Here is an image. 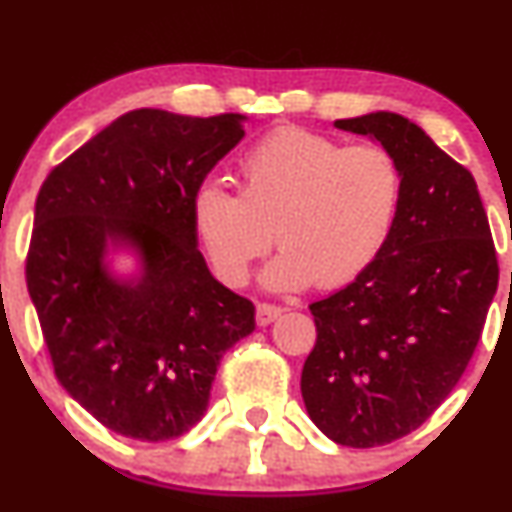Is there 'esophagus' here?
I'll use <instances>...</instances> for the list:
<instances>
[{
	"instance_id": "esophagus-1",
	"label": "esophagus",
	"mask_w": 512,
	"mask_h": 512,
	"mask_svg": "<svg viewBox=\"0 0 512 512\" xmlns=\"http://www.w3.org/2000/svg\"><path fill=\"white\" fill-rule=\"evenodd\" d=\"M281 313H284V310H281L279 305L260 303V305H257V315H255L257 317V325H260V327L272 325L276 317H281Z\"/></svg>"
}]
</instances>
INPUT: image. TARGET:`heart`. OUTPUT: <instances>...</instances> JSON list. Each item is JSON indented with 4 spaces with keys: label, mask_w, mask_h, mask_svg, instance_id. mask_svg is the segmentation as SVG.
Returning <instances> with one entry per match:
<instances>
[{
    "label": "heart",
    "mask_w": 512,
    "mask_h": 512,
    "mask_svg": "<svg viewBox=\"0 0 512 512\" xmlns=\"http://www.w3.org/2000/svg\"><path fill=\"white\" fill-rule=\"evenodd\" d=\"M243 192L202 182L190 199V226L211 272L243 286L250 264L272 245L264 267L272 291L315 284L339 289L373 267L395 228L402 168L378 144L344 146L301 127L269 132L240 158Z\"/></svg>",
    "instance_id": "b5f03b06"
}]
</instances>
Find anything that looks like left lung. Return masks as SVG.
<instances>
[{
    "mask_svg": "<svg viewBox=\"0 0 512 512\" xmlns=\"http://www.w3.org/2000/svg\"><path fill=\"white\" fill-rule=\"evenodd\" d=\"M402 168V204L373 267L310 305L317 342L301 392L327 438L375 448L416 431L462 378L498 289L496 248L472 173L397 113L337 120Z\"/></svg>",
    "mask_w": 512,
    "mask_h": 512,
    "instance_id": "obj_1",
    "label": "left lung"
}]
</instances>
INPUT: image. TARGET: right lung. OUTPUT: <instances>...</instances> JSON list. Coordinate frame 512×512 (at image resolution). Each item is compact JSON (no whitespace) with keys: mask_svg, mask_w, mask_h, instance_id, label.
Masks as SVG:
<instances>
[{"mask_svg":"<svg viewBox=\"0 0 512 512\" xmlns=\"http://www.w3.org/2000/svg\"><path fill=\"white\" fill-rule=\"evenodd\" d=\"M245 115L132 110L62 161L35 199L26 284L64 390L105 428L161 440L209 407L221 356L255 330V305L197 250L192 192L245 137ZM129 249L137 275L107 255Z\"/></svg>","mask_w":512,"mask_h":512,"instance_id":"obj_1","label":"right lung"}]
</instances>
